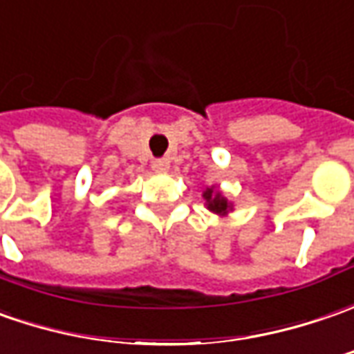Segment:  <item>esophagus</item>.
Returning <instances> with one entry per match:
<instances>
[{
  "instance_id": "esophagus-1",
  "label": "esophagus",
  "mask_w": 354,
  "mask_h": 354,
  "mask_svg": "<svg viewBox=\"0 0 354 354\" xmlns=\"http://www.w3.org/2000/svg\"><path fill=\"white\" fill-rule=\"evenodd\" d=\"M168 168H170V160L168 158H156L153 160V170L154 172H168Z\"/></svg>"
}]
</instances>
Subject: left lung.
I'll use <instances>...</instances> for the list:
<instances>
[{
	"mask_svg": "<svg viewBox=\"0 0 354 354\" xmlns=\"http://www.w3.org/2000/svg\"><path fill=\"white\" fill-rule=\"evenodd\" d=\"M201 198L205 200V207L212 214L219 215V217H227V215L233 212V203L227 200L225 196H223V192L217 188V186H209V188L203 189Z\"/></svg>",
	"mask_w": 354,
	"mask_h": 354,
	"instance_id": "left-lung-1",
	"label": "left lung"
}]
</instances>
